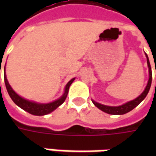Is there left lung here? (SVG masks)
Returning <instances> with one entry per match:
<instances>
[{"label": "left lung", "mask_w": 156, "mask_h": 156, "mask_svg": "<svg viewBox=\"0 0 156 156\" xmlns=\"http://www.w3.org/2000/svg\"><path fill=\"white\" fill-rule=\"evenodd\" d=\"M145 55H146V58H147V63L148 67H149V75H150V78H149V81H148L147 86H146V88L144 89V91L143 92L138 98H136L135 99H134V100L128 102L126 104L121 105V106H118V107L106 106V105H101V104H98L97 102H95L93 100L94 105L97 108H98L99 109H101L102 111L105 112V113H107V114H109V115H124V114H126L128 112L131 111L132 109H134L136 106H138V105L140 104L141 102L144 100V98L146 97V95H147L148 93H149V90H150V88H151V81H152V72H151V64H150V61H149L147 54Z\"/></svg>", "instance_id": "left-lung-1"}]
</instances>
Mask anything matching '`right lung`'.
I'll return each mask as SVG.
<instances>
[{
  "label": "right lung",
  "mask_w": 156,
  "mask_h": 156,
  "mask_svg": "<svg viewBox=\"0 0 156 156\" xmlns=\"http://www.w3.org/2000/svg\"><path fill=\"white\" fill-rule=\"evenodd\" d=\"M4 80H5V88L7 89L9 95L12 99V101L14 102L16 105L19 106L20 108H22V109H24L25 111L28 112L29 114H32L33 115H45L53 111L54 109H56L58 106H60L65 101V99L67 98V95H68L69 87L72 84V83L73 82L74 78L71 79L68 83V84L66 85L64 94L62 95L59 99L52 102V103H50V104H38V103H35V102L29 101V100H27L25 98L20 97L11 88V86H10L8 81L6 79L5 71H4Z\"/></svg>",
  "instance_id": "right-lung-1"
}]
</instances>
